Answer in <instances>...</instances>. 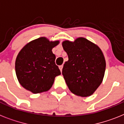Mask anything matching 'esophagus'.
<instances>
[{
	"label": "esophagus",
	"mask_w": 124,
	"mask_h": 124,
	"mask_svg": "<svg viewBox=\"0 0 124 124\" xmlns=\"http://www.w3.org/2000/svg\"><path fill=\"white\" fill-rule=\"evenodd\" d=\"M62 68H63V65H61L59 66V69H60V70L61 72L62 71Z\"/></svg>",
	"instance_id": "34e87169"
}]
</instances>
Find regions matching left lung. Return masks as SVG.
I'll return each instance as SVG.
<instances>
[{
    "label": "left lung",
    "instance_id": "obj_1",
    "mask_svg": "<svg viewBox=\"0 0 124 124\" xmlns=\"http://www.w3.org/2000/svg\"><path fill=\"white\" fill-rule=\"evenodd\" d=\"M62 46L68 55V61L62 69L69 89L81 97L92 95L101 84L106 61L100 48L83 37L74 41L65 40Z\"/></svg>",
    "mask_w": 124,
    "mask_h": 124
}]
</instances>
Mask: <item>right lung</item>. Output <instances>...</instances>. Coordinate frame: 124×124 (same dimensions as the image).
<instances>
[{"label": "right lung", "mask_w": 124, "mask_h": 124, "mask_svg": "<svg viewBox=\"0 0 124 124\" xmlns=\"http://www.w3.org/2000/svg\"><path fill=\"white\" fill-rule=\"evenodd\" d=\"M59 42L40 37L21 50L16 59L15 70L19 83L24 88L37 94L52 88L55 78L61 74L52 52V48Z\"/></svg>", "instance_id": "obj_1"}]
</instances>
